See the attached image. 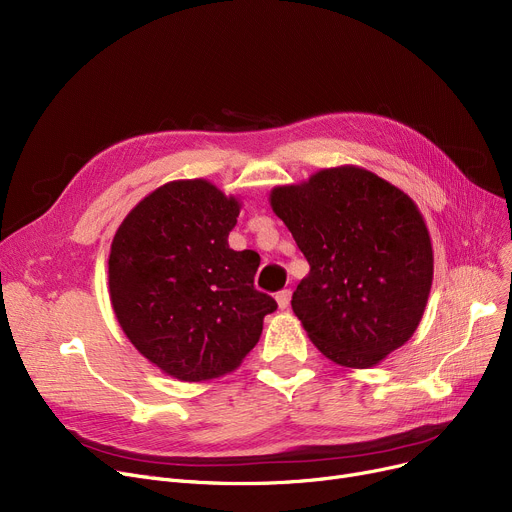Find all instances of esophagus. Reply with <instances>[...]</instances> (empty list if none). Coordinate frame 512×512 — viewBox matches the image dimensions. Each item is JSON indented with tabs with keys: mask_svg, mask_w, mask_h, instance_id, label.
<instances>
[{
	"mask_svg": "<svg viewBox=\"0 0 512 512\" xmlns=\"http://www.w3.org/2000/svg\"><path fill=\"white\" fill-rule=\"evenodd\" d=\"M290 297H292V292L290 290H280L278 294H276V301H278V307L284 311V309H288V305H290Z\"/></svg>",
	"mask_w": 512,
	"mask_h": 512,
	"instance_id": "esophagus-1",
	"label": "esophagus"
}]
</instances>
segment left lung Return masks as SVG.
Listing matches in <instances>:
<instances>
[{"label": "left lung", "instance_id": "1", "mask_svg": "<svg viewBox=\"0 0 512 512\" xmlns=\"http://www.w3.org/2000/svg\"><path fill=\"white\" fill-rule=\"evenodd\" d=\"M270 205L309 261L292 311L321 355L367 369L415 334L434 251L407 193L365 168L338 166L276 186Z\"/></svg>", "mask_w": 512, "mask_h": 512}]
</instances>
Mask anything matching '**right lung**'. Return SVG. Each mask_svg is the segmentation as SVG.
Returning a JSON list of instances; mask_svg holds the SVG:
<instances>
[{
  "label": "right lung",
  "mask_w": 512,
  "mask_h": 512,
  "mask_svg": "<svg viewBox=\"0 0 512 512\" xmlns=\"http://www.w3.org/2000/svg\"><path fill=\"white\" fill-rule=\"evenodd\" d=\"M240 207L209 180H174L134 205L112 240L118 324L176 380L234 371L259 342L263 317L278 309L253 286L259 255L228 245Z\"/></svg>",
  "instance_id": "right-lung-1"
}]
</instances>
